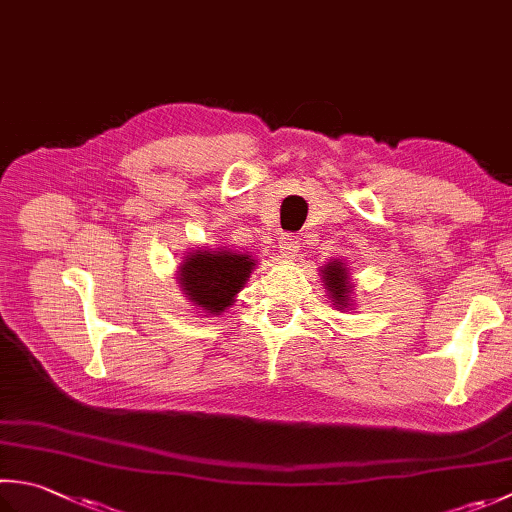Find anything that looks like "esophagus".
<instances>
[{
	"mask_svg": "<svg viewBox=\"0 0 512 512\" xmlns=\"http://www.w3.org/2000/svg\"><path fill=\"white\" fill-rule=\"evenodd\" d=\"M297 253H299V239L295 235L284 233L279 237V255H282V259L290 262V259H295Z\"/></svg>",
	"mask_w": 512,
	"mask_h": 512,
	"instance_id": "1",
	"label": "esophagus"
}]
</instances>
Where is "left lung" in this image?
Returning a JSON list of instances; mask_svg holds the SVG:
<instances>
[{
    "label": "left lung",
    "mask_w": 512,
    "mask_h": 512,
    "mask_svg": "<svg viewBox=\"0 0 512 512\" xmlns=\"http://www.w3.org/2000/svg\"><path fill=\"white\" fill-rule=\"evenodd\" d=\"M324 282L333 295L335 304H339V308H344L348 304V293H350V284H348V273L342 262H330L324 268Z\"/></svg>",
    "instance_id": "1"
}]
</instances>
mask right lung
<instances>
[{
	"label": "right lung",
	"instance_id": "obj_1",
	"mask_svg": "<svg viewBox=\"0 0 512 512\" xmlns=\"http://www.w3.org/2000/svg\"><path fill=\"white\" fill-rule=\"evenodd\" d=\"M253 266L255 259H250V255L228 253V250L190 253L179 268L182 273L179 282L190 302L219 315L233 304V297L244 286Z\"/></svg>",
	"mask_w": 512,
	"mask_h": 512
}]
</instances>
